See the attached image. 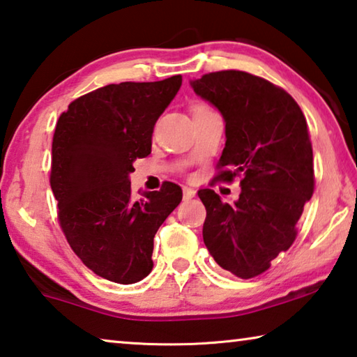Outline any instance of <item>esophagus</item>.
<instances>
[{"label":"esophagus","mask_w":357,"mask_h":357,"mask_svg":"<svg viewBox=\"0 0 357 357\" xmlns=\"http://www.w3.org/2000/svg\"><path fill=\"white\" fill-rule=\"evenodd\" d=\"M183 197H184V200H190V199H194V197H195V190H194V189H190V188H184V190H183Z\"/></svg>","instance_id":"34e87169"}]
</instances>
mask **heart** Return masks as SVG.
<instances>
[{
  "label": "heart",
  "instance_id": "heart-1",
  "mask_svg": "<svg viewBox=\"0 0 357 357\" xmlns=\"http://www.w3.org/2000/svg\"><path fill=\"white\" fill-rule=\"evenodd\" d=\"M211 107L206 106V105H195L194 107H192V112H200V111H209Z\"/></svg>",
  "mask_w": 357,
  "mask_h": 357
}]
</instances>
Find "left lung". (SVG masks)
Segmentation results:
<instances>
[{
    "label": "left lung",
    "instance_id": "obj_1",
    "mask_svg": "<svg viewBox=\"0 0 357 357\" xmlns=\"http://www.w3.org/2000/svg\"><path fill=\"white\" fill-rule=\"evenodd\" d=\"M190 84L225 119L227 141L214 179L238 176L241 185L234 205L213 189L199 190L206 208L203 241L220 267L250 280L292 246L314 192L307 119L284 89L246 71L208 73Z\"/></svg>",
    "mask_w": 357,
    "mask_h": 357
}]
</instances>
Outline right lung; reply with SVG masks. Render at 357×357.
<instances>
[{
	"mask_svg": "<svg viewBox=\"0 0 357 357\" xmlns=\"http://www.w3.org/2000/svg\"><path fill=\"white\" fill-rule=\"evenodd\" d=\"M183 84H109L61 112L52 139L50 188L56 218L71 250L95 275L119 284L141 281L152 270L154 236L183 200L178 184L135 199L128 174L151 154L152 132Z\"/></svg>",
	"mask_w": 357,
	"mask_h": 357,
	"instance_id": "obj_1",
	"label": "right lung"
}]
</instances>
